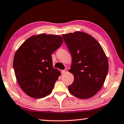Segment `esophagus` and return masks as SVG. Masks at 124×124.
I'll return each mask as SVG.
<instances>
[{"instance_id":"34e87169","label":"esophagus","mask_w":124,"mask_h":124,"mask_svg":"<svg viewBox=\"0 0 124 124\" xmlns=\"http://www.w3.org/2000/svg\"><path fill=\"white\" fill-rule=\"evenodd\" d=\"M61 72H62V74H64V73H66V70H62V71H61Z\"/></svg>"}]
</instances>
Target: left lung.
<instances>
[{"label":"left lung","instance_id":"1","mask_svg":"<svg viewBox=\"0 0 124 124\" xmlns=\"http://www.w3.org/2000/svg\"><path fill=\"white\" fill-rule=\"evenodd\" d=\"M62 37L72 56L69 71L74 80L69 91L78 98H90L103 86L108 70L107 56L98 41L86 33L75 31Z\"/></svg>","mask_w":124,"mask_h":124}]
</instances>
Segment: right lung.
I'll return each instance as SVG.
<instances>
[{
    "label": "right lung",
    "mask_w": 124,
    "mask_h": 124,
    "mask_svg": "<svg viewBox=\"0 0 124 124\" xmlns=\"http://www.w3.org/2000/svg\"><path fill=\"white\" fill-rule=\"evenodd\" d=\"M62 37L41 34L26 39L14 55L13 67L16 80L33 98L50 94L60 72L53 66L51 54L62 45Z\"/></svg>",
    "instance_id": "obj_1"
}]
</instances>
